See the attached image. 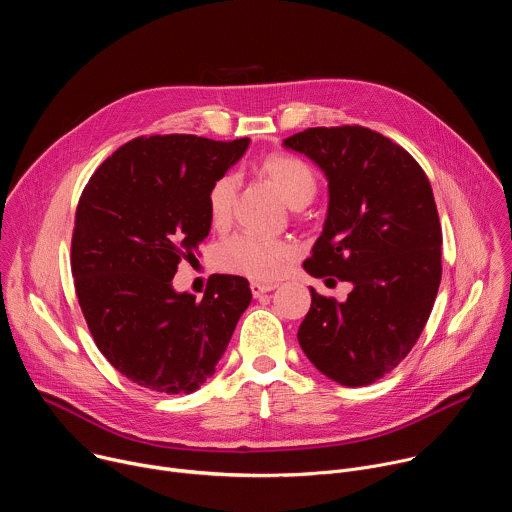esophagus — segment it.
Instances as JSON below:
<instances>
[{
  "mask_svg": "<svg viewBox=\"0 0 512 512\" xmlns=\"http://www.w3.org/2000/svg\"><path fill=\"white\" fill-rule=\"evenodd\" d=\"M271 289H275V285L273 283H257V281H253L251 283V294H253V298H261L263 294H267V291H271Z\"/></svg>",
  "mask_w": 512,
  "mask_h": 512,
  "instance_id": "obj_1",
  "label": "esophagus"
}]
</instances>
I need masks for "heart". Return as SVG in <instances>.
<instances>
[{
    "label": "heart",
    "instance_id": "obj_1",
    "mask_svg": "<svg viewBox=\"0 0 512 512\" xmlns=\"http://www.w3.org/2000/svg\"><path fill=\"white\" fill-rule=\"evenodd\" d=\"M259 172L275 184L285 202L302 208L312 202L318 192V178L310 164L296 156L271 154L259 162ZM237 194V178L225 174L208 190V210L212 223L223 225L229 221ZM296 249L281 239H265L257 235H235L216 249V263L221 269L247 275L259 281L277 279L294 259Z\"/></svg>",
    "mask_w": 512,
    "mask_h": 512
}]
</instances>
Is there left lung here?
I'll list each match as a JSON object with an SVG mask.
<instances>
[{"label": "left lung", "instance_id": "left-lung-1", "mask_svg": "<svg viewBox=\"0 0 512 512\" xmlns=\"http://www.w3.org/2000/svg\"><path fill=\"white\" fill-rule=\"evenodd\" d=\"M320 166L328 216L304 269L350 281L346 302L320 296L298 340L344 387L391 373L415 346L442 281V225L431 184L409 152L362 125L310 127L283 139Z\"/></svg>", "mask_w": 512, "mask_h": 512}]
</instances>
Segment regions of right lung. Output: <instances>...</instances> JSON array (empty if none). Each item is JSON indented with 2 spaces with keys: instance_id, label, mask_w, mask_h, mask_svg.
<instances>
[{
  "instance_id": "obj_1",
  "label": "right lung",
  "mask_w": 512,
  "mask_h": 512,
  "mask_svg": "<svg viewBox=\"0 0 512 512\" xmlns=\"http://www.w3.org/2000/svg\"><path fill=\"white\" fill-rule=\"evenodd\" d=\"M247 148L249 137H135L81 194L70 245L79 306L97 348L139 387L196 391L251 304L239 275H212L202 300L172 287L178 263L208 237L210 186Z\"/></svg>"
}]
</instances>
